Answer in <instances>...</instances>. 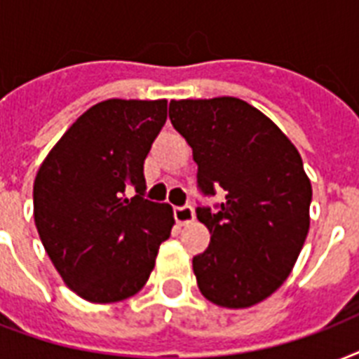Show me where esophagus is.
<instances>
[{"mask_svg":"<svg viewBox=\"0 0 359 359\" xmlns=\"http://www.w3.org/2000/svg\"><path fill=\"white\" fill-rule=\"evenodd\" d=\"M173 216L179 225H188L196 219V212H194V208L190 205H186V207H175Z\"/></svg>","mask_w":359,"mask_h":359,"instance_id":"esophagus-1","label":"esophagus"}]
</instances>
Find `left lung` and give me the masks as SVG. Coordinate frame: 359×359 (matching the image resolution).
Wrapping results in <instances>:
<instances>
[{"label":"left lung","instance_id":"1","mask_svg":"<svg viewBox=\"0 0 359 359\" xmlns=\"http://www.w3.org/2000/svg\"><path fill=\"white\" fill-rule=\"evenodd\" d=\"M169 119L194 151L203 196L225 191L216 210H196L210 231L194 257L197 287L216 306H255L289 278L309 231L313 191L300 152L235 97L171 100Z\"/></svg>","mask_w":359,"mask_h":359}]
</instances>
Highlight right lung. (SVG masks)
Instances as JSON below:
<instances>
[{"label":"right lung","instance_id":"1","mask_svg":"<svg viewBox=\"0 0 359 359\" xmlns=\"http://www.w3.org/2000/svg\"><path fill=\"white\" fill-rule=\"evenodd\" d=\"M168 119V100L95 104L39 168L33 216L53 266L83 300L111 304L147 283L173 208L143 197V163ZM136 188L132 200L123 196Z\"/></svg>","mask_w":359,"mask_h":359}]
</instances>
